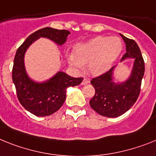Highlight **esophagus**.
I'll use <instances>...</instances> for the list:
<instances>
[{
  "label": "esophagus",
  "instance_id": "1",
  "mask_svg": "<svg viewBox=\"0 0 156 156\" xmlns=\"http://www.w3.org/2000/svg\"><path fill=\"white\" fill-rule=\"evenodd\" d=\"M90 81L89 80V79H87V78H84L82 82V85H87L88 83H90Z\"/></svg>",
  "mask_w": 156,
  "mask_h": 156
}]
</instances>
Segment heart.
<instances>
[{"label": "heart", "mask_w": 156, "mask_h": 156, "mask_svg": "<svg viewBox=\"0 0 156 156\" xmlns=\"http://www.w3.org/2000/svg\"><path fill=\"white\" fill-rule=\"evenodd\" d=\"M120 38L98 36L74 47V54L67 55L69 63L78 69L88 64L92 74H101L112 66L122 51Z\"/></svg>", "instance_id": "b5f03b06"}]
</instances>
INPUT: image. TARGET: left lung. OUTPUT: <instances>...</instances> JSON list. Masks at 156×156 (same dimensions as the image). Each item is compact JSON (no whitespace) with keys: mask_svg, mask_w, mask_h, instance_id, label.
<instances>
[{"mask_svg":"<svg viewBox=\"0 0 156 156\" xmlns=\"http://www.w3.org/2000/svg\"><path fill=\"white\" fill-rule=\"evenodd\" d=\"M120 35L126 44V53L120 62L126 58H134L130 77L120 83L113 82L114 66L90 82L95 89L94 98L90 101V106L98 113L107 117L121 116L135 104L140 95L144 74V61L139 46L133 40Z\"/></svg>","mask_w":156,"mask_h":156,"instance_id":"obj_1","label":"left lung"}]
</instances>
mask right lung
<instances>
[{
    "instance_id": "obj_1",
    "label": "right lung",
    "mask_w": 156,
    "mask_h": 156,
    "mask_svg": "<svg viewBox=\"0 0 156 156\" xmlns=\"http://www.w3.org/2000/svg\"><path fill=\"white\" fill-rule=\"evenodd\" d=\"M69 34L70 32L67 30L44 27L30 35L16 51L12 67V82L18 100L28 112L37 116H49L58 110L66 100V89L79 85L83 78H73L58 71L46 82H35L26 72L25 52L29 46L40 37L48 38L58 45H62Z\"/></svg>"
}]
</instances>
